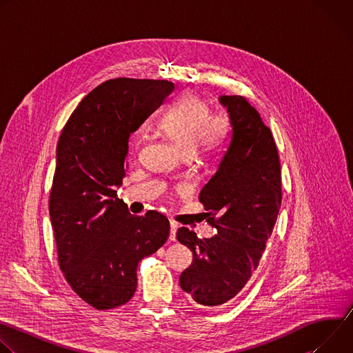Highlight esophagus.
Instances as JSON below:
<instances>
[{
	"mask_svg": "<svg viewBox=\"0 0 353 353\" xmlns=\"http://www.w3.org/2000/svg\"><path fill=\"white\" fill-rule=\"evenodd\" d=\"M176 232H177V223L176 222H170V240L176 241Z\"/></svg>",
	"mask_w": 353,
	"mask_h": 353,
	"instance_id": "esophagus-1",
	"label": "esophagus"
}]
</instances>
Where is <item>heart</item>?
<instances>
[{
	"mask_svg": "<svg viewBox=\"0 0 353 353\" xmlns=\"http://www.w3.org/2000/svg\"><path fill=\"white\" fill-rule=\"evenodd\" d=\"M162 131L194 158H203L216 150L228 132V117L211 112L205 99L194 92L177 97L161 120Z\"/></svg>",
	"mask_w": 353,
	"mask_h": 353,
	"instance_id": "obj_1",
	"label": "heart"
}]
</instances>
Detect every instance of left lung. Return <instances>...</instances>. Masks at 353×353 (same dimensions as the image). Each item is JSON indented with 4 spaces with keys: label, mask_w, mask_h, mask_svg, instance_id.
<instances>
[{
    "label": "left lung",
    "mask_w": 353,
    "mask_h": 353,
    "mask_svg": "<svg viewBox=\"0 0 353 353\" xmlns=\"http://www.w3.org/2000/svg\"><path fill=\"white\" fill-rule=\"evenodd\" d=\"M230 139L216 173L199 192L208 222L216 229L199 239L180 228L177 240L192 251L180 286L201 306L234 297L260 263L282 201L281 163L271 130L243 96H221Z\"/></svg>",
    "instance_id": "8db88e82"
}]
</instances>
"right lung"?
<instances>
[{
    "mask_svg": "<svg viewBox=\"0 0 353 353\" xmlns=\"http://www.w3.org/2000/svg\"><path fill=\"white\" fill-rule=\"evenodd\" d=\"M173 89L161 79H109L81 100L60 135L48 203L59 265L72 290L97 310L127 303L138 263L169 237L165 215H131L116 188L128 168L130 135Z\"/></svg>",
    "mask_w": 353,
    "mask_h": 353,
    "instance_id": "obj_1",
    "label": "right lung"
}]
</instances>
